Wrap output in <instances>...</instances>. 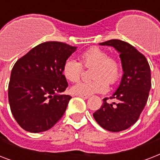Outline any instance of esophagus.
Masks as SVG:
<instances>
[{"label":"esophagus","instance_id":"obj_1","mask_svg":"<svg viewBox=\"0 0 160 160\" xmlns=\"http://www.w3.org/2000/svg\"><path fill=\"white\" fill-rule=\"evenodd\" d=\"M77 96H80V97H81L82 99H85V100H86V99H89V98H90V95H77Z\"/></svg>","mask_w":160,"mask_h":160}]
</instances>
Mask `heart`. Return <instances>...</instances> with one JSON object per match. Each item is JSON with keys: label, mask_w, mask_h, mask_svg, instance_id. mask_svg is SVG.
<instances>
[{"label": "heart", "mask_w": 160, "mask_h": 160, "mask_svg": "<svg viewBox=\"0 0 160 160\" xmlns=\"http://www.w3.org/2000/svg\"><path fill=\"white\" fill-rule=\"evenodd\" d=\"M80 63L73 58H67L62 66L63 75L70 82H77L83 73V66H93L91 76L94 79L81 81L71 88L76 95H91L96 93H105L109 84L114 85L122 75V65L115 56H110L108 52L99 47H91L80 55Z\"/></svg>", "instance_id": "b5f03b06"}]
</instances>
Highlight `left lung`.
<instances>
[{"mask_svg": "<svg viewBox=\"0 0 160 160\" xmlns=\"http://www.w3.org/2000/svg\"><path fill=\"white\" fill-rule=\"evenodd\" d=\"M100 46H113L119 53L124 75L110 99L116 102L103 105L93 114L98 124L108 131L119 132L133 125L146 105L151 88V74L148 60L134 46L120 40H110Z\"/></svg>", "mask_w": 160, "mask_h": 160, "instance_id": "left-lung-1", "label": "left lung"}]
</instances>
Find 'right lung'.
I'll list each match as a JSON object with an SVG mask.
<instances>
[{
  "label": "right lung",
  "mask_w": 160,
  "mask_h": 160,
  "mask_svg": "<svg viewBox=\"0 0 160 160\" xmlns=\"http://www.w3.org/2000/svg\"><path fill=\"white\" fill-rule=\"evenodd\" d=\"M76 48L47 41L31 49L14 65L9 104L22 129L31 133L46 131L65 114L71 96L61 94L68 86L62 66Z\"/></svg>",
  "instance_id": "add662e5"
}]
</instances>
